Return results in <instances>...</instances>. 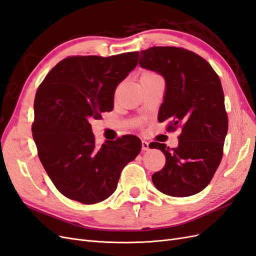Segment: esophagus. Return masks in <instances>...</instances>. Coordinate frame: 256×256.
I'll list each match as a JSON object with an SVG mask.
<instances>
[{"instance_id": "34e87169", "label": "esophagus", "mask_w": 256, "mask_h": 256, "mask_svg": "<svg viewBox=\"0 0 256 256\" xmlns=\"http://www.w3.org/2000/svg\"><path fill=\"white\" fill-rule=\"evenodd\" d=\"M142 150H150V143L147 141H142Z\"/></svg>"}]
</instances>
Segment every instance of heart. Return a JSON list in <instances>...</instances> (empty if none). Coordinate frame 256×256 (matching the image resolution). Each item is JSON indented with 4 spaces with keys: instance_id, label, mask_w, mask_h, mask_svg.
<instances>
[{
    "instance_id": "b5f03b06",
    "label": "heart",
    "mask_w": 256,
    "mask_h": 256,
    "mask_svg": "<svg viewBox=\"0 0 256 256\" xmlns=\"http://www.w3.org/2000/svg\"><path fill=\"white\" fill-rule=\"evenodd\" d=\"M150 74H154V72H150V70H147V72H144L141 76H150Z\"/></svg>"
}]
</instances>
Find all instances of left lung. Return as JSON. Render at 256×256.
<instances>
[{"mask_svg":"<svg viewBox=\"0 0 256 256\" xmlns=\"http://www.w3.org/2000/svg\"><path fill=\"white\" fill-rule=\"evenodd\" d=\"M141 67L164 76V100L158 120H168L166 131L180 128L178 146L158 142L166 164L152 176L164 194L184 198L205 189L223 156L228 118L219 76L198 54L180 47H152L140 53Z\"/></svg>","mask_w":256,"mask_h":256,"instance_id":"1","label":"left lung"}]
</instances>
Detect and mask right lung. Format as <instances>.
I'll return each mask as SVG.
<instances>
[{
    "mask_svg": "<svg viewBox=\"0 0 256 256\" xmlns=\"http://www.w3.org/2000/svg\"><path fill=\"white\" fill-rule=\"evenodd\" d=\"M138 58V51L108 58L68 56L38 86L33 138L46 172L66 198L83 204L108 198L122 170L141 152V140L132 134L97 146L90 125L102 112L113 110L115 88Z\"/></svg>",
    "mask_w": 256,
    "mask_h": 256,
    "instance_id": "right-lung-1",
    "label": "right lung"
}]
</instances>
